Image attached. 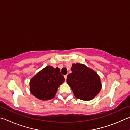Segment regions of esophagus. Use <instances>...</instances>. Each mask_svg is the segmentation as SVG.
<instances>
[{
  "label": "esophagus",
  "mask_w": 130,
  "mask_h": 130,
  "mask_svg": "<svg viewBox=\"0 0 130 130\" xmlns=\"http://www.w3.org/2000/svg\"><path fill=\"white\" fill-rule=\"evenodd\" d=\"M64 78H65V81H66V80H67V75H64Z\"/></svg>",
  "instance_id": "esophagus-1"
}]
</instances>
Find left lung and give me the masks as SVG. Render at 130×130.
<instances>
[{"label": "left lung", "instance_id": "left-lung-1", "mask_svg": "<svg viewBox=\"0 0 130 130\" xmlns=\"http://www.w3.org/2000/svg\"><path fill=\"white\" fill-rule=\"evenodd\" d=\"M72 73L67 76V82L78 99L89 101L93 99L102 88L97 73L81 63H73Z\"/></svg>", "mask_w": 130, "mask_h": 130}]
</instances>
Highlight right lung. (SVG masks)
I'll return each instance as SVG.
<instances>
[{"label":"right lung","instance_id":"add662e5","mask_svg":"<svg viewBox=\"0 0 130 130\" xmlns=\"http://www.w3.org/2000/svg\"><path fill=\"white\" fill-rule=\"evenodd\" d=\"M64 81L58 67L47 66L30 81V93L40 100H51L55 97L58 88Z\"/></svg>","mask_w":130,"mask_h":130}]
</instances>
